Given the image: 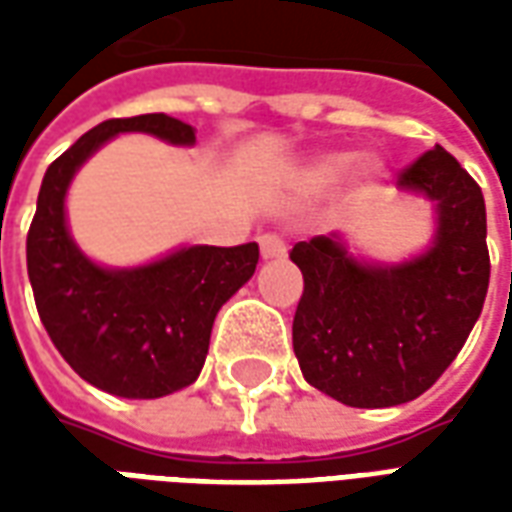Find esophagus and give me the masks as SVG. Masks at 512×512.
<instances>
[{
  "label": "esophagus",
  "instance_id": "1",
  "mask_svg": "<svg viewBox=\"0 0 512 512\" xmlns=\"http://www.w3.org/2000/svg\"><path fill=\"white\" fill-rule=\"evenodd\" d=\"M288 252V246L282 241V235L277 233H263L260 235V255L266 260H274V257H282Z\"/></svg>",
  "mask_w": 512,
  "mask_h": 512
}]
</instances>
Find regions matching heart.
I'll return each mask as SVG.
<instances>
[{
	"label": "heart",
	"instance_id": "heart-1",
	"mask_svg": "<svg viewBox=\"0 0 512 512\" xmlns=\"http://www.w3.org/2000/svg\"><path fill=\"white\" fill-rule=\"evenodd\" d=\"M351 167V156H345V153H334V156H326L321 161H315L307 172V178L315 186H329L334 180H340Z\"/></svg>",
	"mask_w": 512,
	"mask_h": 512
}]
</instances>
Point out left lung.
<instances>
[{"instance_id":"8db88e82","label":"left lung","mask_w":512,"mask_h":512,"mask_svg":"<svg viewBox=\"0 0 512 512\" xmlns=\"http://www.w3.org/2000/svg\"><path fill=\"white\" fill-rule=\"evenodd\" d=\"M400 189L436 200L439 233L403 266H362L337 235L290 249L304 293L293 315L301 373L323 395L354 408L400 406L428 392L483 312L491 257L477 180L444 147L397 175Z\"/></svg>"}]
</instances>
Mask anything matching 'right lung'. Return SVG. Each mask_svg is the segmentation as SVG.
Instances as JSON below:
<instances>
[{
    "label": "right lung",
    "mask_w": 512,
    "mask_h": 512,
    "mask_svg": "<svg viewBox=\"0 0 512 512\" xmlns=\"http://www.w3.org/2000/svg\"><path fill=\"white\" fill-rule=\"evenodd\" d=\"M120 131L191 145L194 128L169 115L112 117L51 161L27 233L35 307L62 359L109 395L153 400L197 381L216 312L255 274V241L189 246L153 266L109 271L76 249L65 227L73 172Z\"/></svg>",
    "instance_id": "right-lung-1"
}]
</instances>
